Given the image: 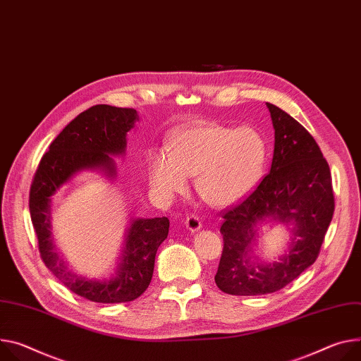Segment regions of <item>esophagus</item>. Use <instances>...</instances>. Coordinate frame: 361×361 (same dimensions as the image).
<instances>
[{
  "label": "esophagus",
  "mask_w": 361,
  "mask_h": 361,
  "mask_svg": "<svg viewBox=\"0 0 361 361\" xmlns=\"http://www.w3.org/2000/svg\"><path fill=\"white\" fill-rule=\"evenodd\" d=\"M185 226H187V228L190 232H197V231H200L202 228V221H200V219H199V216H195V214H191V216H188L187 219H185Z\"/></svg>",
  "instance_id": "obj_1"
}]
</instances>
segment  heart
I'll use <instances>...</instances> for the list:
<instances>
[{"instance_id": "heart-1", "label": "heart", "mask_w": 361, "mask_h": 361, "mask_svg": "<svg viewBox=\"0 0 361 361\" xmlns=\"http://www.w3.org/2000/svg\"><path fill=\"white\" fill-rule=\"evenodd\" d=\"M268 157L267 141L250 126L207 123L181 129L171 152L155 149L148 158L149 183L162 195L183 191L188 176H197L202 197L219 207L242 200L259 183Z\"/></svg>"}]
</instances>
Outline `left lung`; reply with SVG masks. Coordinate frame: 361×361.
Here are the masks:
<instances>
[{
  "label": "left lung",
  "instance_id": "8db88e82",
  "mask_svg": "<svg viewBox=\"0 0 361 361\" xmlns=\"http://www.w3.org/2000/svg\"><path fill=\"white\" fill-rule=\"evenodd\" d=\"M275 129L271 171L247 197L221 213L223 253L216 285L231 295L272 293L317 260L334 213L329 162L308 130L285 111L267 104ZM265 219L291 228V243L279 261L252 257L255 226Z\"/></svg>",
  "mask_w": 361,
  "mask_h": 361
}]
</instances>
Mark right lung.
I'll list each match as a JSON object with an SVG mask.
<instances>
[{
	"label": "right lung",
	"instance_id": "obj_1",
	"mask_svg": "<svg viewBox=\"0 0 361 361\" xmlns=\"http://www.w3.org/2000/svg\"><path fill=\"white\" fill-rule=\"evenodd\" d=\"M137 119L133 108L94 105L82 112L50 144L30 187V216L44 265L68 289L92 302L119 304L141 297L152 279L157 250L169 236L170 220L134 219L115 276L86 279L71 272L56 250L50 203L56 191L83 170H102L114 178L116 167L111 155L125 152L126 133Z\"/></svg>",
	"mask_w": 361,
	"mask_h": 361
}]
</instances>
